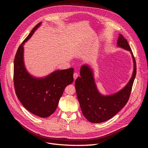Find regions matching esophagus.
<instances>
[{"label": "esophagus", "instance_id": "esophagus-1", "mask_svg": "<svg viewBox=\"0 0 148 148\" xmlns=\"http://www.w3.org/2000/svg\"><path fill=\"white\" fill-rule=\"evenodd\" d=\"M73 77H74V79H76L78 77V74L77 73H74L73 74Z\"/></svg>", "mask_w": 148, "mask_h": 148}]
</instances>
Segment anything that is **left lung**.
I'll return each mask as SVG.
<instances>
[{"mask_svg": "<svg viewBox=\"0 0 148 148\" xmlns=\"http://www.w3.org/2000/svg\"><path fill=\"white\" fill-rule=\"evenodd\" d=\"M117 45L131 51L134 62L132 76L123 89L111 95H102L96 87L92 71L87 65L81 67V77H78L75 81L77 96L82 112L88 121L92 123H101L112 118L128 102L131 95L136 74V61L127 40L121 34Z\"/></svg>", "mask_w": 148, "mask_h": 148, "instance_id": "1", "label": "left lung"}]
</instances>
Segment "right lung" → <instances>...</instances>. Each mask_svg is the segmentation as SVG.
<instances>
[{"label": "right lung", "mask_w": 148, "mask_h": 148, "mask_svg": "<svg viewBox=\"0 0 148 148\" xmlns=\"http://www.w3.org/2000/svg\"><path fill=\"white\" fill-rule=\"evenodd\" d=\"M38 23L18 47L14 60L15 92L24 107L41 118L56 111L65 88L73 81L74 69L56 71L45 78H36L26 71L23 62V45L40 26Z\"/></svg>", "instance_id": "1"}]
</instances>
